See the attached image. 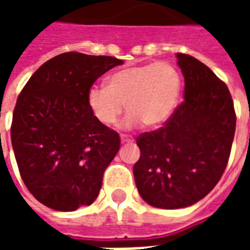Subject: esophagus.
<instances>
[{
  "label": "esophagus",
  "instance_id": "1",
  "mask_svg": "<svg viewBox=\"0 0 250 250\" xmlns=\"http://www.w3.org/2000/svg\"><path fill=\"white\" fill-rule=\"evenodd\" d=\"M120 141H122V143H127V142H132L134 141V138L130 135H122L120 136Z\"/></svg>",
  "mask_w": 250,
  "mask_h": 250
}]
</instances>
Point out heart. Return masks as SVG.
<instances>
[{"instance_id":"1","label":"heart","mask_w":250,"mask_h":250,"mask_svg":"<svg viewBox=\"0 0 250 250\" xmlns=\"http://www.w3.org/2000/svg\"><path fill=\"white\" fill-rule=\"evenodd\" d=\"M181 85V75L170 62L127 66L109 75L107 87L92 85L88 89V108L102 125H114L125 103L130 114L122 123L125 128H135L142 123L158 128L173 115Z\"/></svg>"}]
</instances>
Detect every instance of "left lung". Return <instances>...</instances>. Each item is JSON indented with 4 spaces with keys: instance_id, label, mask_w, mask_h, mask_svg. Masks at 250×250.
<instances>
[{
    "instance_id": "8db88e82",
    "label": "left lung",
    "mask_w": 250,
    "mask_h": 250,
    "mask_svg": "<svg viewBox=\"0 0 250 250\" xmlns=\"http://www.w3.org/2000/svg\"><path fill=\"white\" fill-rule=\"evenodd\" d=\"M185 100L162 127L136 138L138 191L147 204L179 209L209 194L225 171L236 131L226 84L195 57L177 53Z\"/></svg>"
}]
</instances>
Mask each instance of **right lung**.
I'll use <instances>...</instances> for the list:
<instances>
[{"mask_svg": "<svg viewBox=\"0 0 250 250\" xmlns=\"http://www.w3.org/2000/svg\"><path fill=\"white\" fill-rule=\"evenodd\" d=\"M120 64L116 57L62 53L44 62L17 98L10 136L20 175L51 209L73 211L98 197L120 138L93 118L87 92Z\"/></svg>", "mask_w": 250, "mask_h": 250, "instance_id": "obj_1", "label": "right lung"}]
</instances>
